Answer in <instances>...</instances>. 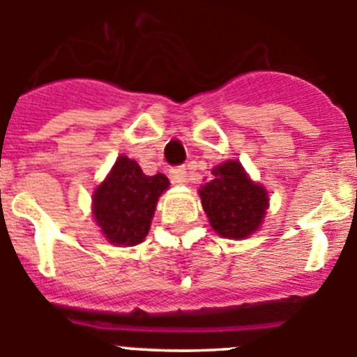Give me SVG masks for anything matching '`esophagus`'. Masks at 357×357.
Listing matches in <instances>:
<instances>
[{"label": "esophagus", "instance_id": "esophagus-1", "mask_svg": "<svg viewBox=\"0 0 357 357\" xmlns=\"http://www.w3.org/2000/svg\"><path fill=\"white\" fill-rule=\"evenodd\" d=\"M185 175H188V172H185L184 166H176V168L169 169V181L173 184H184Z\"/></svg>", "mask_w": 357, "mask_h": 357}]
</instances>
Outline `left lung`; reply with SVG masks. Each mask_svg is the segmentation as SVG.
<instances>
[{"label":"left lung","mask_w":357,"mask_h":357,"mask_svg":"<svg viewBox=\"0 0 357 357\" xmlns=\"http://www.w3.org/2000/svg\"><path fill=\"white\" fill-rule=\"evenodd\" d=\"M200 198L211 227L223 238H247L263 222L268 195L250 181L238 160L213 169V181L202 185Z\"/></svg>","instance_id":"8db88e82"}]
</instances>
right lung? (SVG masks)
Returning <instances> with one entry per match:
<instances>
[{
    "mask_svg": "<svg viewBox=\"0 0 357 357\" xmlns=\"http://www.w3.org/2000/svg\"><path fill=\"white\" fill-rule=\"evenodd\" d=\"M169 181L162 173L144 175L139 164L121 155L94 191L93 214L105 238L114 245H137L146 238L157 200Z\"/></svg>",
    "mask_w": 357,
    "mask_h": 357,
    "instance_id": "right-lung-1",
    "label": "right lung"
}]
</instances>
